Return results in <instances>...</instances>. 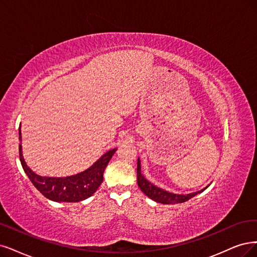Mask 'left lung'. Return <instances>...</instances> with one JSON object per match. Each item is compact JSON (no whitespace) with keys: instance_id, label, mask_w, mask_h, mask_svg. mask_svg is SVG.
I'll return each mask as SVG.
<instances>
[{"instance_id":"1","label":"left lung","mask_w":257,"mask_h":257,"mask_svg":"<svg viewBox=\"0 0 257 257\" xmlns=\"http://www.w3.org/2000/svg\"><path fill=\"white\" fill-rule=\"evenodd\" d=\"M137 169H138V185L142 189V192H143L146 196H148L150 199H153V200L160 202V203H163V204H174V203L185 202L207 188V186H206L205 188L201 189V191L192 193V194H187V195L173 194V193L166 192V191H164V189L160 188V187L154 185L153 183H150L149 181H147V180L144 178V176L141 173L140 159H138V168Z\"/></svg>"}]
</instances>
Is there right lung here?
I'll return each instance as SVG.
<instances>
[{
    "label": "right lung",
    "instance_id": "obj_1",
    "mask_svg": "<svg viewBox=\"0 0 257 257\" xmlns=\"http://www.w3.org/2000/svg\"><path fill=\"white\" fill-rule=\"evenodd\" d=\"M19 136L21 140V125L19 128ZM115 151L116 148L109 150L96 163L80 174L63 178H54L41 177L35 174L26 165L22 156L21 144L19 145V156H20V161L25 174L30 178L34 186L44 197L57 202H79L91 197L102 183L104 169Z\"/></svg>",
    "mask_w": 257,
    "mask_h": 257
}]
</instances>
